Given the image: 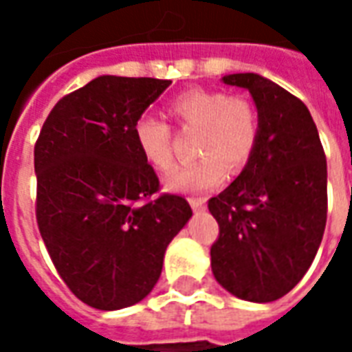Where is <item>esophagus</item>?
<instances>
[{"instance_id": "esophagus-1", "label": "esophagus", "mask_w": 352, "mask_h": 352, "mask_svg": "<svg viewBox=\"0 0 352 352\" xmlns=\"http://www.w3.org/2000/svg\"><path fill=\"white\" fill-rule=\"evenodd\" d=\"M188 201L194 211H206V199L204 198H190Z\"/></svg>"}]
</instances>
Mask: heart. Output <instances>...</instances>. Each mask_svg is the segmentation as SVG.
<instances>
[{
    "label": "heart",
    "instance_id": "heart-1",
    "mask_svg": "<svg viewBox=\"0 0 352 352\" xmlns=\"http://www.w3.org/2000/svg\"><path fill=\"white\" fill-rule=\"evenodd\" d=\"M169 113L184 128H198L196 156H201L169 171L164 184L171 192L213 190L226 179V168L232 173L241 171L258 145V109L245 96L190 88L169 101ZM133 139L153 168L160 171L171 168V130L164 120L141 115L133 122Z\"/></svg>",
    "mask_w": 352,
    "mask_h": 352
}]
</instances>
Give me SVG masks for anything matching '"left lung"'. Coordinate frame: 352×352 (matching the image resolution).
<instances>
[{"label": "left lung", "mask_w": 352, "mask_h": 352, "mask_svg": "<svg viewBox=\"0 0 352 352\" xmlns=\"http://www.w3.org/2000/svg\"><path fill=\"white\" fill-rule=\"evenodd\" d=\"M222 82L251 92L260 138L236 181L207 204L221 230L211 270L239 300L273 302L302 280L322 241L326 156L302 100L256 73Z\"/></svg>", "instance_id": "left-lung-1"}]
</instances>
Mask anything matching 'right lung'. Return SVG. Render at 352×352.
<instances>
[{
	"label": "right lung",
	"mask_w": 352,
	"mask_h": 352,
	"mask_svg": "<svg viewBox=\"0 0 352 352\" xmlns=\"http://www.w3.org/2000/svg\"><path fill=\"white\" fill-rule=\"evenodd\" d=\"M171 85L101 75L58 101L35 143V217L60 277L90 307L141 302L158 283L171 239L192 217L162 194L133 122Z\"/></svg>",
	"instance_id": "obj_1"
}]
</instances>
